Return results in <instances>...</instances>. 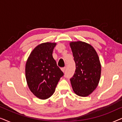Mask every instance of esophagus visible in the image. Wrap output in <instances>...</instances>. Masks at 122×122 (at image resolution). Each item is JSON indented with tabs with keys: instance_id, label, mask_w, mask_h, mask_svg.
<instances>
[{
	"instance_id": "obj_1",
	"label": "esophagus",
	"mask_w": 122,
	"mask_h": 122,
	"mask_svg": "<svg viewBox=\"0 0 122 122\" xmlns=\"http://www.w3.org/2000/svg\"><path fill=\"white\" fill-rule=\"evenodd\" d=\"M66 67H64V68H61V71H62L63 72H65V71H66Z\"/></svg>"
}]
</instances>
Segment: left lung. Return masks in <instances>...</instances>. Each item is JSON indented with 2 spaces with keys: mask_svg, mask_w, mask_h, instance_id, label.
I'll use <instances>...</instances> for the list:
<instances>
[{
  "mask_svg": "<svg viewBox=\"0 0 122 122\" xmlns=\"http://www.w3.org/2000/svg\"><path fill=\"white\" fill-rule=\"evenodd\" d=\"M76 69L71 83L74 92L81 97L91 94L99 82L101 64L99 56L91 44L84 41H71Z\"/></svg>",
  "mask_w": 122,
  "mask_h": 122,
  "instance_id": "left-lung-1",
  "label": "left lung"
}]
</instances>
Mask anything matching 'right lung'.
I'll return each mask as SVG.
<instances>
[{
  "label": "right lung",
  "instance_id": "obj_1",
  "mask_svg": "<svg viewBox=\"0 0 122 122\" xmlns=\"http://www.w3.org/2000/svg\"><path fill=\"white\" fill-rule=\"evenodd\" d=\"M56 43H41L30 54L25 64V78L29 89L41 99H46L54 93L64 74L53 57Z\"/></svg>",
  "mask_w": 122,
  "mask_h": 122
}]
</instances>
